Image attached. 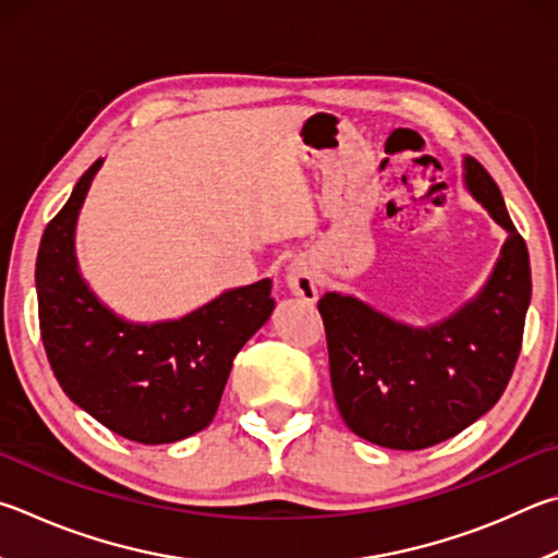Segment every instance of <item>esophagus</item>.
Wrapping results in <instances>:
<instances>
[{
	"label": "esophagus",
	"instance_id": "34e87169",
	"mask_svg": "<svg viewBox=\"0 0 558 558\" xmlns=\"http://www.w3.org/2000/svg\"><path fill=\"white\" fill-rule=\"evenodd\" d=\"M286 282L290 292L302 302H314L319 295L317 290V268H314L312 258L300 256L288 266V276Z\"/></svg>",
	"mask_w": 558,
	"mask_h": 558
}]
</instances>
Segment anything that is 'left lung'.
Returning <instances> with one entry per match:
<instances>
[{
    "label": "left lung",
    "instance_id": "left-lung-1",
    "mask_svg": "<svg viewBox=\"0 0 558 558\" xmlns=\"http://www.w3.org/2000/svg\"><path fill=\"white\" fill-rule=\"evenodd\" d=\"M463 185L508 239L478 295L429 327H412L353 295L327 292L333 400L347 427L385 449L420 451L483 417L508 388L532 298L530 253L495 180L463 158Z\"/></svg>",
    "mask_w": 558,
    "mask_h": 558
}]
</instances>
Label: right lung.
<instances>
[{"instance_id": "add662e5", "label": "right lung", "mask_w": 558, "mask_h": 558, "mask_svg": "<svg viewBox=\"0 0 558 558\" xmlns=\"http://www.w3.org/2000/svg\"><path fill=\"white\" fill-rule=\"evenodd\" d=\"M105 160L77 180L44 231L36 258L40 339L60 388L119 437L173 444L215 420L231 363L276 307L270 278L225 290L166 322H129L83 278L80 209Z\"/></svg>"}]
</instances>
